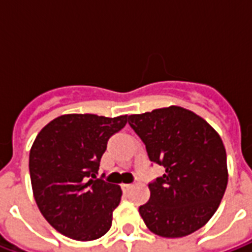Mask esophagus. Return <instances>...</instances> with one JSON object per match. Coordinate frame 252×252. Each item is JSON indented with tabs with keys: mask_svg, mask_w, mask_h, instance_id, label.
<instances>
[{
	"mask_svg": "<svg viewBox=\"0 0 252 252\" xmlns=\"http://www.w3.org/2000/svg\"><path fill=\"white\" fill-rule=\"evenodd\" d=\"M131 188H132L131 184H123V185H121V189H123V191H124V193L129 191V189H131Z\"/></svg>",
	"mask_w": 252,
	"mask_h": 252,
	"instance_id": "obj_1",
	"label": "esophagus"
}]
</instances>
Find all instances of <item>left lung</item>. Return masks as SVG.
Masks as SVG:
<instances>
[{
	"instance_id": "8db88e82",
	"label": "left lung",
	"mask_w": 252,
	"mask_h": 252,
	"mask_svg": "<svg viewBox=\"0 0 252 252\" xmlns=\"http://www.w3.org/2000/svg\"><path fill=\"white\" fill-rule=\"evenodd\" d=\"M128 124L146 144L162 177L148 184L151 195L139 208L147 228L163 238H182L209 221L228 184L227 154L213 128L181 106L131 115Z\"/></svg>"
}]
</instances>
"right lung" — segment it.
<instances>
[{"label": "right lung", "mask_w": 252, "mask_h": 252, "mask_svg": "<svg viewBox=\"0 0 252 252\" xmlns=\"http://www.w3.org/2000/svg\"><path fill=\"white\" fill-rule=\"evenodd\" d=\"M126 121L128 116L63 115L36 136L30 153L33 197L44 219L67 238L89 242L109 231L123 193L97 174L109 137Z\"/></svg>", "instance_id": "add662e5"}]
</instances>
